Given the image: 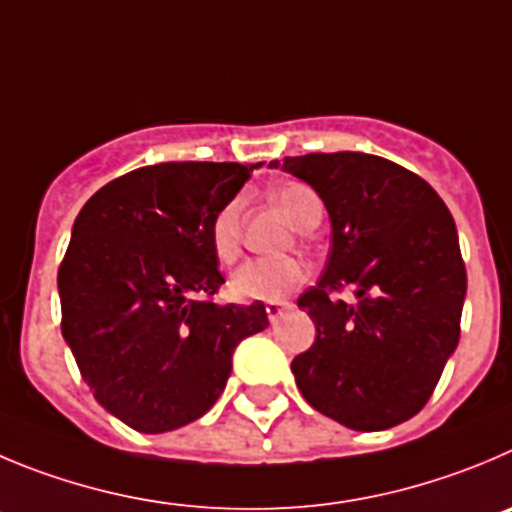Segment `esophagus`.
I'll use <instances>...</instances> for the list:
<instances>
[{"instance_id": "esophagus-1", "label": "esophagus", "mask_w": 512, "mask_h": 512, "mask_svg": "<svg viewBox=\"0 0 512 512\" xmlns=\"http://www.w3.org/2000/svg\"><path fill=\"white\" fill-rule=\"evenodd\" d=\"M288 300H270V303L265 305V313H267V318H270V323H275L280 318V315H283V310L288 308Z\"/></svg>"}]
</instances>
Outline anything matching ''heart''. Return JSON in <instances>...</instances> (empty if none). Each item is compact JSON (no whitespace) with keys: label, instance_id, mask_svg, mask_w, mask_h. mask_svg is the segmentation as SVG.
Instances as JSON below:
<instances>
[{"label":"heart","instance_id":"1","mask_svg":"<svg viewBox=\"0 0 512 512\" xmlns=\"http://www.w3.org/2000/svg\"><path fill=\"white\" fill-rule=\"evenodd\" d=\"M275 199L300 229L321 217V199L310 186L288 181L275 189ZM209 240L214 255L232 262L242 245V202L229 199L217 209L209 224ZM305 280V265L295 257H252L242 262L229 278V293L237 300H278Z\"/></svg>","mask_w":512,"mask_h":512}]
</instances>
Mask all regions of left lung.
Instances as JSON below:
<instances>
[{"instance_id":"obj_1","label":"left lung","mask_w":512,"mask_h":512,"mask_svg":"<svg viewBox=\"0 0 512 512\" xmlns=\"http://www.w3.org/2000/svg\"><path fill=\"white\" fill-rule=\"evenodd\" d=\"M272 169L315 189L331 217V255L298 298L315 343L293 358L310 407L358 432L412 419L460 341L467 272L450 209L404 166L356 151L285 156ZM351 287L353 306L331 301Z\"/></svg>"}]
</instances>
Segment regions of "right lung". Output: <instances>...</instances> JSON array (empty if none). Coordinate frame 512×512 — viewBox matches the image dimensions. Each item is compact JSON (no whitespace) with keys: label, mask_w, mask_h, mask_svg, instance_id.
Wrapping results in <instances>:
<instances>
[{"label":"right lung","mask_w":512,"mask_h":512,"mask_svg":"<svg viewBox=\"0 0 512 512\" xmlns=\"http://www.w3.org/2000/svg\"><path fill=\"white\" fill-rule=\"evenodd\" d=\"M260 164L171 161L98 189L57 272L62 338L105 412L143 434L214 407L242 338L270 326L265 305H217L209 240L217 209Z\"/></svg>","instance_id":"1"}]
</instances>
